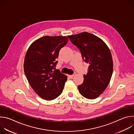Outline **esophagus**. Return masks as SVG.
Masks as SVG:
<instances>
[{
    "label": "esophagus",
    "mask_w": 134,
    "mask_h": 134,
    "mask_svg": "<svg viewBox=\"0 0 134 134\" xmlns=\"http://www.w3.org/2000/svg\"><path fill=\"white\" fill-rule=\"evenodd\" d=\"M74 76V75H68V77L70 78V79H72L73 77Z\"/></svg>",
    "instance_id": "1"
}]
</instances>
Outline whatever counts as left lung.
Instances as JSON below:
<instances>
[{
    "instance_id": "left-lung-1",
    "label": "left lung",
    "mask_w": 134,
    "mask_h": 134,
    "mask_svg": "<svg viewBox=\"0 0 134 134\" xmlns=\"http://www.w3.org/2000/svg\"><path fill=\"white\" fill-rule=\"evenodd\" d=\"M68 37L80 49L83 60L90 64L83 83L77 87L79 91L86 99H96L107 87L111 78L113 66L110 50L100 37L86 32Z\"/></svg>"
}]
</instances>
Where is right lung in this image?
Listing matches in <instances>:
<instances>
[{"label": "right lung", "instance_id": "obj_1", "mask_svg": "<svg viewBox=\"0 0 134 134\" xmlns=\"http://www.w3.org/2000/svg\"><path fill=\"white\" fill-rule=\"evenodd\" d=\"M68 41L66 36H44L34 41L27 50L24 72L32 88L43 99L54 100L63 92L67 77L55 70V60Z\"/></svg>", "mask_w": 134, "mask_h": 134}]
</instances>
